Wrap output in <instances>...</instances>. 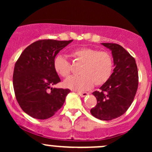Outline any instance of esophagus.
<instances>
[{
  "instance_id": "obj_1",
  "label": "esophagus",
  "mask_w": 152,
  "mask_h": 152,
  "mask_svg": "<svg viewBox=\"0 0 152 152\" xmlns=\"http://www.w3.org/2000/svg\"><path fill=\"white\" fill-rule=\"evenodd\" d=\"M77 94H78L79 96H81V97H85V96H86L88 94V93H87V92H78Z\"/></svg>"
}]
</instances>
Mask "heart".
<instances>
[{
    "mask_svg": "<svg viewBox=\"0 0 152 152\" xmlns=\"http://www.w3.org/2000/svg\"><path fill=\"white\" fill-rule=\"evenodd\" d=\"M72 56L78 63L82 64L78 76H71L64 81V86L76 91L89 89L94 84L100 86L106 83L113 71V59L111 54L106 50L81 47L75 49ZM56 72L66 78L71 74L70 62L62 55L56 57L53 61Z\"/></svg>",
    "mask_w": 152,
    "mask_h": 152,
    "instance_id": "b5f03b06",
    "label": "heart"
}]
</instances>
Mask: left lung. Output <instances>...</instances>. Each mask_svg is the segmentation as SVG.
I'll use <instances>...</instances> for the list:
<instances>
[{"instance_id":"obj_1","label":"left lung","mask_w":152,"mask_h":152,"mask_svg":"<svg viewBox=\"0 0 152 152\" xmlns=\"http://www.w3.org/2000/svg\"><path fill=\"white\" fill-rule=\"evenodd\" d=\"M102 44L111 50L115 68L109 81L92 93L97 104L91 109V114L99 119L109 121L123 115L132 104L139 74L135 59L123 47L113 43Z\"/></svg>"}]
</instances>
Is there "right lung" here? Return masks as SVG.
<instances>
[{"label":"right lung","mask_w":152,"mask_h":152,"mask_svg":"<svg viewBox=\"0 0 152 152\" xmlns=\"http://www.w3.org/2000/svg\"><path fill=\"white\" fill-rule=\"evenodd\" d=\"M72 41L38 40L26 47L15 62L13 75L15 98L31 117H51L71 91L51 86L61 81L53 66L56 56Z\"/></svg>","instance_id":"obj_1"}]
</instances>
